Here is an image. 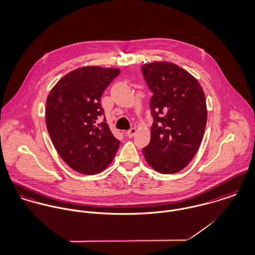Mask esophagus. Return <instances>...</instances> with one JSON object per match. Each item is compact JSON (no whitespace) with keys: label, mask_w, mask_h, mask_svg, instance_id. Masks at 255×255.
I'll return each instance as SVG.
<instances>
[{"label":"esophagus","mask_w":255,"mask_h":255,"mask_svg":"<svg viewBox=\"0 0 255 255\" xmlns=\"http://www.w3.org/2000/svg\"><path fill=\"white\" fill-rule=\"evenodd\" d=\"M136 129L135 128H131L129 131H127V133H126V135L129 137V138H132V137H134V135L136 134Z\"/></svg>","instance_id":"1"}]
</instances>
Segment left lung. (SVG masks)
I'll return each instance as SVG.
<instances>
[{"instance_id": "1", "label": "left lung", "mask_w": 255, "mask_h": 255, "mask_svg": "<svg viewBox=\"0 0 255 255\" xmlns=\"http://www.w3.org/2000/svg\"><path fill=\"white\" fill-rule=\"evenodd\" d=\"M141 73L152 93L153 118L143 156L157 172H179L194 158L203 137L207 120L203 90L188 71L167 61L145 63Z\"/></svg>"}]
</instances>
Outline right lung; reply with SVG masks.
Listing matches in <instances>:
<instances>
[{"label": "right lung", "mask_w": 255, "mask_h": 255, "mask_svg": "<svg viewBox=\"0 0 255 255\" xmlns=\"http://www.w3.org/2000/svg\"><path fill=\"white\" fill-rule=\"evenodd\" d=\"M119 73L118 68H78L63 76L47 98L51 140L64 162L81 174L104 171L119 147L101 105L104 91Z\"/></svg>", "instance_id": "1"}]
</instances>
